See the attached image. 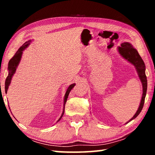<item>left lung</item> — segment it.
Instances as JSON below:
<instances>
[{
	"instance_id": "obj_1",
	"label": "left lung",
	"mask_w": 155,
	"mask_h": 155,
	"mask_svg": "<svg viewBox=\"0 0 155 155\" xmlns=\"http://www.w3.org/2000/svg\"><path fill=\"white\" fill-rule=\"evenodd\" d=\"M117 48H118L119 53L121 54L125 59H127V61H128L130 63H131V64L135 65L136 70H137V72L138 73L139 77H140L141 82L142 83L143 87V94L142 97H141L140 107H139L137 111L134 115V116L128 122H129L132 120L135 119V117L140 114V112L141 111V110H142V108L143 107L147 91V77L145 72L146 66L142 59H141V57H140V54H139L135 48H133L132 44H130L128 42H124L121 44V46H119Z\"/></svg>"
}]
</instances>
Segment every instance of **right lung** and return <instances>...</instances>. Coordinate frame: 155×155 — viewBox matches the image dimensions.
Masks as SVG:
<instances>
[{"label": "right lung", "instance_id": "obj_1", "mask_svg": "<svg viewBox=\"0 0 155 155\" xmlns=\"http://www.w3.org/2000/svg\"><path fill=\"white\" fill-rule=\"evenodd\" d=\"M31 40H28L27 41H26V42L23 44L22 46L20 47V48L18 50V51L15 52V54H14V56L12 57V58L9 60V64H8V76H7V77L6 78V80H5V93L7 94V90H8V87L10 85V83H11V81H12V78L13 77V75L15 74V70H16V68L18 67V64H19V63L20 61V59H21V57H22V52L23 51L27 48V47L29 45L30 43H31ZM75 84L73 83L72 85H70L69 87H68L67 90H66V92L65 94V96H64V111L62 112V114L61 115V117H59V119L58 120V122L61 118L62 117L63 115H64V110H65V103H66L67 101V99H68V95H69V93L70 91L72 90V89L74 87Z\"/></svg>", "mask_w": 155, "mask_h": 155}]
</instances>
